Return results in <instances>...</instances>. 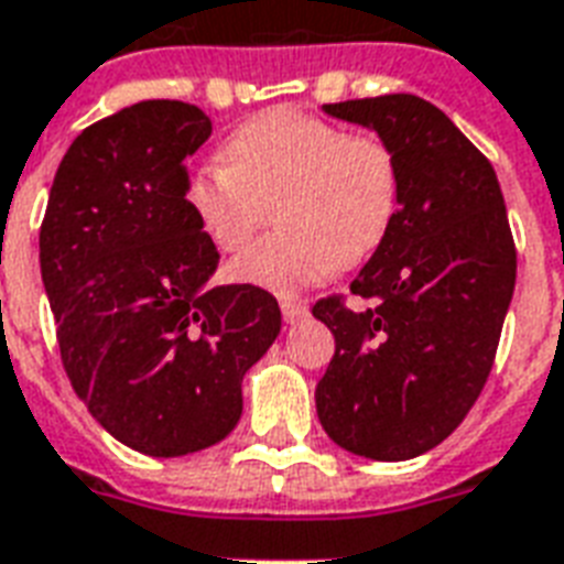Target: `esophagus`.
I'll use <instances>...</instances> for the list:
<instances>
[{"label": "esophagus", "mask_w": 564, "mask_h": 564, "mask_svg": "<svg viewBox=\"0 0 564 564\" xmlns=\"http://www.w3.org/2000/svg\"><path fill=\"white\" fill-rule=\"evenodd\" d=\"M282 317H285V323H303L305 317H308V305L303 303H282Z\"/></svg>", "instance_id": "1"}]
</instances>
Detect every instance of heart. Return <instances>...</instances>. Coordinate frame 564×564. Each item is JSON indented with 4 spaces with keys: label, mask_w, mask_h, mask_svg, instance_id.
Here are the masks:
<instances>
[{
    "label": "heart",
    "mask_w": 564,
    "mask_h": 564,
    "mask_svg": "<svg viewBox=\"0 0 564 564\" xmlns=\"http://www.w3.org/2000/svg\"><path fill=\"white\" fill-rule=\"evenodd\" d=\"M403 178L394 150L321 117L273 108L238 126L220 164L191 173L182 191L196 229L235 256L270 220L276 235L243 252L232 279L276 296L359 268L394 229Z\"/></svg>",
    "instance_id": "heart-1"
}]
</instances>
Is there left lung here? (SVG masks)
<instances>
[{"label":"left lung","instance_id":"1","mask_svg":"<svg viewBox=\"0 0 564 564\" xmlns=\"http://www.w3.org/2000/svg\"><path fill=\"white\" fill-rule=\"evenodd\" d=\"M323 111L394 150L403 196L388 241L350 285L370 308H312L335 335L317 417L356 456L414 459L465 421L495 361L518 268L503 194L486 155L421 96Z\"/></svg>","mask_w":564,"mask_h":564}]
</instances>
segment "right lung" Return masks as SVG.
I'll return each mask as SVG.
<instances>
[{"instance_id":"obj_1","label":"right lung","mask_w":564,"mask_h":564,"mask_svg":"<svg viewBox=\"0 0 564 564\" xmlns=\"http://www.w3.org/2000/svg\"><path fill=\"white\" fill-rule=\"evenodd\" d=\"M212 134L196 105L147 99L78 134L41 226L61 361L126 447L173 459L241 421V382L282 329L276 296L212 285L220 252L185 208V159Z\"/></svg>"}]
</instances>
